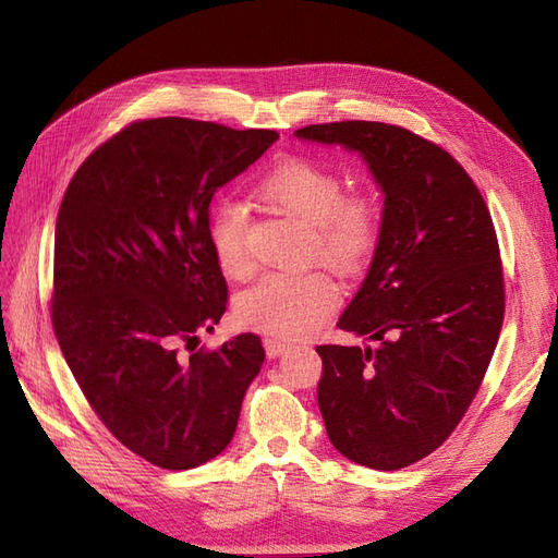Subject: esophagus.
I'll return each instance as SVG.
<instances>
[{
	"mask_svg": "<svg viewBox=\"0 0 558 558\" xmlns=\"http://www.w3.org/2000/svg\"><path fill=\"white\" fill-rule=\"evenodd\" d=\"M289 349H291V344L286 342V340H277V337H269V340H265V351H267L269 359H277V356H281L283 351H289Z\"/></svg>",
	"mask_w": 558,
	"mask_h": 558,
	"instance_id": "esophagus-1",
	"label": "esophagus"
}]
</instances>
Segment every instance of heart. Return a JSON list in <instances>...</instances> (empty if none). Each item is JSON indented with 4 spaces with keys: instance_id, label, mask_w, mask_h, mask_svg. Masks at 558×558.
Segmentation results:
<instances>
[{
    "instance_id": "b5f03b06",
    "label": "heart",
    "mask_w": 558,
    "mask_h": 558,
    "mask_svg": "<svg viewBox=\"0 0 558 558\" xmlns=\"http://www.w3.org/2000/svg\"><path fill=\"white\" fill-rule=\"evenodd\" d=\"M260 197L269 207L293 216L310 228L312 253L340 272H353L377 242V209L365 197H344V183L330 167L312 158H283L260 181ZM246 214L223 205L211 214V246L228 279H246L253 260L246 246ZM340 291L320 272L265 277L238 300V318L253 330L277 337L314 332L332 314Z\"/></svg>"
}]
</instances>
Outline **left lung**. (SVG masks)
Instances as JSON below:
<instances>
[{"label": "left lung", "instance_id": "1", "mask_svg": "<svg viewBox=\"0 0 558 558\" xmlns=\"http://www.w3.org/2000/svg\"><path fill=\"white\" fill-rule=\"evenodd\" d=\"M295 137L359 154L384 195L373 263L337 320L375 347H316L326 433L359 465H412L459 426L494 356L505 286L492 214L447 150L404 128L342 121Z\"/></svg>", "mask_w": 558, "mask_h": 558}]
</instances>
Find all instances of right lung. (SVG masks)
I'll use <instances>...</instances> for the list:
<instances>
[{
  "label": "right lung",
  "mask_w": 558,
  "mask_h": 558,
  "mask_svg": "<svg viewBox=\"0 0 558 558\" xmlns=\"http://www.w3.org/2000/svg\"><path fill=\"white\" fill-rule=\"evenodd\" d=\"M279 140L191 118L132 123L86 158L56 223L53 328L102 424L148 463L191 470L234 435L265 349L211 332L228 286L209 232L214 193Z\"/></svg>",
  "instance_id": "1"
}]
</instances>
